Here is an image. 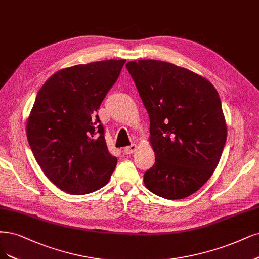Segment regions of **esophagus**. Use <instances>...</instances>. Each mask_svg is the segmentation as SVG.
Wrapping results in <instances>:
<instances>
[{
    "instance_id": "esophagus-1",
    "label": "esophagus",
    "mask_w": 259,
    "mask_h": 259,
    "mask_svg": "<svg viewBox=\"0 0 259 259\" xmlns=\"http://www.w3.org/2000/svg\"><path fill=\"white\" fill-rule=\"evenodd\" d=\"M137 150V146L136 145H131L126 148H124V152H125L126 154H133L135 151Z\"/></svg>"
}]
</instances>
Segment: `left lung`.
I'll return each instance as SVG.
<instances>
[{
  "label": "left lung",
  "mask_w": 259,
  "mask_h": 259,
  "mask_svg": "<svg viewBox=\"0 0 259 259\" xmlns=\"http://www.w3.org/2000/svg\"><path fill=\"white\" fill-rule=\"evenodd\" d=\"M126 68L149 113L155 153L145 185L166 199L189 197L214 172L226 142L217 89L204 77L164 61H131Z\"/></svg>",
  "instance_id": "left-lung-1"
}]
</instances>
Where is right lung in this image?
Here are the masks:
<instances>
[{
    "mask_svg": "<svg viewBox=\"0 0 259 259\" xmlns=\"http://www.w3.org/2000/svg\"><path fill=\"white\" fill-rule=\"evenodd\" d=\"M126 60L60 69L42 84L26 121V137L42 172L60 190L84 195L102 189L117 166L97 109Z\"/></svg>",
    "mask_w": 259,
    "mask_h": 259,
    "instance_id": "1",
    "label": "right lung"
}]
</instances>
